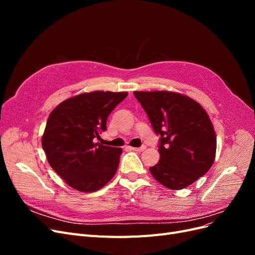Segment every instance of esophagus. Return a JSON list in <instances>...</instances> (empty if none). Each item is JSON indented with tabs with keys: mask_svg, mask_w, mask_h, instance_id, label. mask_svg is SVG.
<instances>
[{
	"mask_svg": "<svg viewBox=\"0 0 255 255\" xmlns=\"http://www.w3.org/2000/svg\"><path fill=\"white\" fill-rule=\"evenodd\" d=\"M130 149H132L133 151H137V152H141V151L145 150V145H141V146H139V148H132V146H130Z\"/></svg>",
	"mask_w": 255,
	"mask_h": 255,
	"instance_id": "esophagus-1",
	"label": "esophagus"
}]
</instances>
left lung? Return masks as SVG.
Listing matches in <instances>:
<instances>
[{
	"mask_svg": "<svg viewBox=\"0 0 255 255\" xmlns=\"http://www.w3.org/2000/svg\"><path fill=\"white\" fill-rule=\"evenodd\" d=\"M159 136V161L150 167L154 179L183 189L212 167L217 139L212 121L195 100L171 91H134Z\"/></svg>",
	"mask_w": 255,
	"mask_h": 255,
	"instance_id": "1",
	"label": "left lung"
}]
</instances>
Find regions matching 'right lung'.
I'll use <instances>...</instances> for the list:
<instances>
[{
  "mask_svg": "<svg viewBox=\"0 0 255 255\" xmlns=\"http://www.w3.org/2000/svg\"><path fill=\"white\" fill-rule=\"evenodd\" d=\"M128 92L94 91L61 102L48 118L42 148L50 166L69 186L91 192L109 183L118 169L120 148L94 142L106 129L110 114Z\"/></svg>",
  "mask_w": 255,
  "mask_h": 255,
  "instance_id": "right-lung-1",
  "label": "right lung"
}]
</instances>
